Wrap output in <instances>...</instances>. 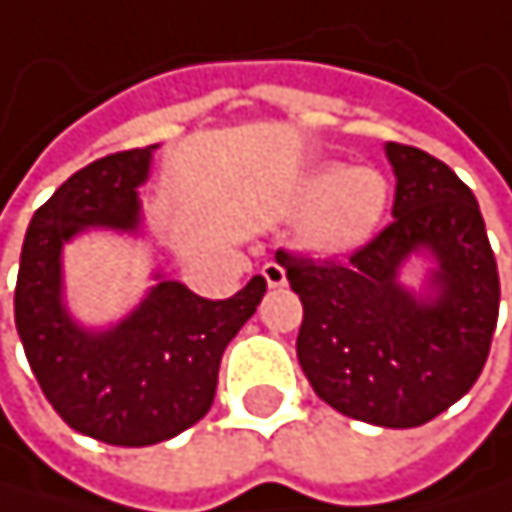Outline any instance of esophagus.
I'll return each instance as SVG.
<instances>
[{
    "label": "esophagus",
    "instance_id": "obj_1",
    "mask_svg": "<svg viewBox=\"0 0 512 512\" xmlns=\"http://www.w3.org/2000/svg\"><path fill=\"white\" fill-rule=\"evenodd\" d=\"M264 279H267V285L270 288H282L285 282H288V276H285V267L282 264H276V261H270V264H264Z\"/></svg>",
    "mask_w": 512,
    "mask_h": 512
}]
</instances>
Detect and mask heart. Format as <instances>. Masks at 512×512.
<instances>
[{
    "mask_svg": "<svg viewBox=\"0 0 512 512\" xmlns=\"http://www.w3.org/2000/svg\"><path fill=\"white\" fill-rule=\"evenodd\" d=\"M309 203L300 242L318 254H346L367 245L391 203L388 178L373 166H321L303 185Z\"/></svg>",
    "mask_w": 512,
    "mask_h": 512,
    "instance_id": "obj_1",
    "label": "heart"
}]
</instances>
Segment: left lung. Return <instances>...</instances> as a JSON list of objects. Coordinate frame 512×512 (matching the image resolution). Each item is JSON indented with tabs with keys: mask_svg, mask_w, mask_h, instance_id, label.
<instances>
[{
	"mask_svg": "<svg viewBox=\"0 0 512 512\" xmlns=\"http://www.w3.org/2000/svg\"><path fill=\"white\" fill-rule=\"evenodd\" d=\"M394 221L346 264L276 251L303 303L297 361L337 413L379 428H419L480 379L501 282L480 203L437 157L385 145ZM416 250L438 261L428 295L399 285Z\"/></svg>",
	"mask_w": 512,
	"mask_h": 512,
	"instance_id": "left-lung-1",
	"label": "left lung"
}]
</instances>
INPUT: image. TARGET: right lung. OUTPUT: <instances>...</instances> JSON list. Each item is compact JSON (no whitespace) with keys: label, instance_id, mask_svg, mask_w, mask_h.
Masks as SVG:
<instances>
[{"label":"right lung","instance_id":"1","mask_svg":"<svg viewBox=\"0 0 512 512\" xmlns=\"http://www.w3.org/2000/svg\"><path fill=\"white\" fill-rule=\"evenodd\" d=\"M151 148L118 151L78 169L32 215L14 288L26 361L60 419L112 446H151L197 425L215 400L227 343L258 309L254 276L230 300L197 297L163 279L115 327L84 331L63 306V242L87 227L136 230Z\"/></svg>","mask_w":512,"mask_h":512}]
</instances>
